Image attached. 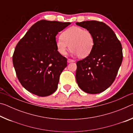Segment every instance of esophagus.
Masks as SVG:
<instances>
[{
  "label": "esophagus",
  "mask_w": 133,
  "mask_h": 133,
  "mask_svg": "<svg viewBox=\"0 0 133 133\" xmlns=\"http://www.w3.org/2000/svg\"><path fill=\"white\" fill-rule=\"evenodd\" d=\"M67 62H68V63L75 62V60H73V59H70V58H68V59H67Z\"/></svg>",
  "instance_id": "34e87169"
}]
</instances>
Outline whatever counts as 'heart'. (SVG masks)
Masks as SVG:
<instances>
[{
  "label": "heart",
  "instance_id": "1",
  "mask_svg": "<svg viewBox=\"0 0 133 133\" xmlns=\"http://www.w3.org/2000/svg\"><path fill=\"white\" fill-rule=\"evenodd\" d=\"M94 43L93 33L78 26H72L66 29L56 40V48L61 55H66L70 47L71 52L80 57H85L90 55Z\"/></svg>",
  "mask_w": 133,
  "mask_h": 133
}]
</instances>
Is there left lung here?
<instances>
[{"label":"left lung","mask_w":133,"mask_h":133,"mask_svg":"<svg viewBox=\"0 0 133 133\" xmlns=\"http://www.w3.org/2000/svg\"><path fill=\"white\" fill-rule=\"evenodd\" d=\"M76 24L90 31L95 40L90 55L76 63L77 84L85 93H102L117 75L123 60L121 44L113 30L103 22L88 21Z\"/></svg>","instance_id":"1"}]
</instances>
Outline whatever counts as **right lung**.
I'll return each instance as SVG.
<instances>
[{"label":"right lung","instance_id":"add662e5","mask_svg":"<svg viewBox=\"0 0 133 133\" xmlns=\"http://www.w3.org/2000/svg\"><path fill=\"white\" fill-rule=\"evenodd\" d=\"M71 23L41 20L27 31L16 46L13 63L24 89L38 96L53 94L67 58L57 51L56 36Z\"/></svg>","mask_w":133,"mask_h":133}]
</instances>
